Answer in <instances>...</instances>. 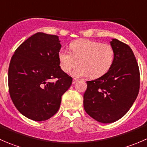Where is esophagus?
Listing matches in <instances>:
<instances>
[{"mask_svg":"<svg viewBox=\"0 0 147 147\" xmlns=\"http://www.w3.org/2000/svg\"><path fill=\"white\" fill-rule=\"evenodd\" d=\"M78 81V80L77 79H73V80H72V83H73V84H75V83H76Z\"/></svg>","mask_w":147,"mask_h":147,"instance_id":"1","label":"esophagus"}]
</instances>
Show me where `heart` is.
Here are the masks:
<instances>
[{
	"instance_id": "1",
	"label": "heart",
	"mask_w": 147,
	"mask_h": 147,
	"mask_svg": "<svg viewBox=\"0 0 147 147\" xmlns=\"http://www.w3.org/2000/svg\"><path fill=\"white\" fill-rule=\"evenodd\" d=\"M70 51L61 50L58 53L60 67L69 72L78 65L72 75L76 78L90 76L99 78L107 73L115 61V50L112 45L87 39L75 40L69 44Z\"/></svg>"
}]
</instances>
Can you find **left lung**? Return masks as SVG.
Returning <instances> with one entry per match:
<instances>
[{
	"label": "left lung",
	"instance_id": "obj_1",
	"mask_svg": "<svg viewBox=\"0 0 147 147\" xmlns=\"http://www.w3.org/2000/svg\"><path fill=\"white\" fill-rule=\"evenodd\" d=\"M115 61L105 75L87 81L84 94L85 112L99 122L112 123L122 117L137 99L140 75L134 53L127 44L112 39Z\"/></svg>",
	"mask_w": 147,
	"mask_h": 147
}]
</instances>
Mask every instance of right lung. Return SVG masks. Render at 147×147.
<instances>
[{
	"instance_id": "obj_1",
	"label": "right lung",
	"mask_w": 147,
	"mask_h": 147,
	"mask_svg": "<svg viewBox=\"0 0 147 147\" xmlns=\"http://www.w3.org/2000/svg\"><path fill=\"white\" fill-rule=\"evenodd\" d=\"M60 48L57 35L37 32L12 56L8 68L10 98L28 119L45 121L55 115L62 96L72 84V78L60 67ZM53 79L57 80L51 82Z\"/></svg>"
}]
</instances>
